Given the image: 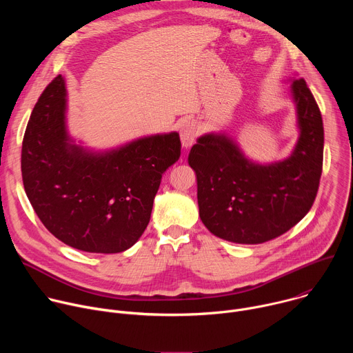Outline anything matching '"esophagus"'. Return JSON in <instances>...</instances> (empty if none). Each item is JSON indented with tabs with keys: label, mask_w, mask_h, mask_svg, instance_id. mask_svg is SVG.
Wrapping results in <instances>:
<instances>
[{
	"label": "esophagus",
	"mask_w": 353,
	"mask_h": 353,
	"mask_svg": "<svg viewBox=\"0 0 353 353\" xmlns=\"http://www.w3.org/2000/svg\"><path fill=\"white\" fill-rule=\"evenodd\" d=\"M199 135V125L196 121H185L180 128V138L184 148H190Z\"/></svg>",
	"instance_id": "obj_1"
}]
</instances>
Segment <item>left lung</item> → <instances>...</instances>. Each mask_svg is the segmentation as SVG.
I'll return each instance as SVG.
<instances>
[{
  "mask_svg": "<svg viewBox=\"0 0 353 353\" xmlns=\"http://www.w3.org/2000/svg\"><path fill=\"white\" fill-rule=\"evenodd\" d=\"M300 137L278 163H251L225 135L208 134L191 148L199 218L215 236L240 244L272 240L305 218L323 172L324 127L305 79L292 83Z\"/></svg>",
  "mask_w": 353,
  "mask_h": 353,
  "instance_id": "obj_1",
  "label": "left lung"
}]
</instances>
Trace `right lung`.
Wrapping results in <instances>:
<instances>
[{
	"label": "right lung",
	"mask_w": 353,
	"mask_h": 353,
	"mask_svg": "<svg viewBox=\"0 0 353 353\" xmlns=\"http://www.w3.org/2000/svg\"><path fill=\"white\" fill-rule=\"evenodd\" d=\"M61 75L40 94L21 155L22 180L46 229L88 253L130 248L146 229L162 174L180 158L177 132L137 139L105 154L70 143Z\"/></svg>",
	"instance_id": "1"
}]
</instances>
